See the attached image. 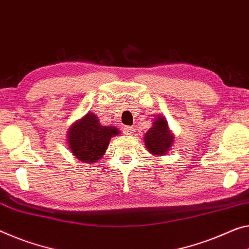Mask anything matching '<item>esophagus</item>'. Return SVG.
<instances>
[{
    "instance_id": "esophagus-1",
    "label": "esophagus",
    "mask_w": 249,
    "mask_h": 249,
    "mask_svg": "<svg viewBox=\"0 0 249 249\" xmlns=\"http://www.w3.org/2000/svg\"><path fill=\"white\" fill-rule=\"evenodd\" d=\"M124 132L125 133V135L131 136V135H133V133H135V128H133V127H124Z\"/></svg>"
}]
</instances>
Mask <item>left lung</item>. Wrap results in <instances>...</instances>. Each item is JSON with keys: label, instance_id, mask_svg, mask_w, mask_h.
I'll return each mask as SVG.
<instances>
[{"label": "left lung", "instance_id": "8db88e82", "mask_svg": "<svg viewBox=\"0 0 249 249\" xmlns=\"http://www.w3.org/2000/svg\"><path fill=\"white\" fill-rule=\"evenodd\" d=\"M144 136V142L148 150L154 155L161 156L166 154L174 141V137L168 129L167 121L162 117L157 118L155 124Z\"/></svg>", "mask_w": 249, "mask_h": 249}]
</instances>
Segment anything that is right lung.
Wrapping results in <instances>:
<instances>
[{
  "label": "right lung",
  "instance_id": "right-lung-1",
  "mask_svg": "<svg viewBox=\"0 0 249 249\" xmlns=\"http://www.w3.org/2000/svg\"><path fill=\"white\" fill-rule=\"evenodd\" d=\"M118 132L117 128L101 125L94 114L88 113L71 127L69 147L80 161L94 162L105 155L110 139Z\"/></svg>",
  "mask_w": 249,
  "mask_h": 249
}]
</instances>
